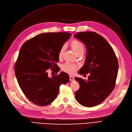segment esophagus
<instances>
[{
	"label": "esophagus",
	"instance_id": "34e87169",
	"mask_svg": "<svg viewBox=\"0 0 132 132\" xmlns=\"http://www.w3.org/2000/svg\"><path fill=\"white\" fill-rule=\"evenodd\" d=\"M69 79H70V81H74V77H73V76L70 75L69 76Z\"/></svg>",
	"mask_w": 132,
	"mask_h": 132
}]
</instances>
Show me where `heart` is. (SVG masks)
I'll use <instances>...</instances> for the list:
<instances>
[{
    "label": "heart",
    "mask_w": 132,
    "mask_h": 132,
    "mask_svg": "<svg viewBox=\"0 0 132 132\" xmlns=\"http://www.w3.org/2000/svg\"><path fill=\"white\" fill-rule=\"evenodd\" d=\"M70 46L71 48L73 50L74 52L77 55L80 53L84 52V48L82 43L80 41L77 40V39H73L70 42ZM65 51V47L63 46L61 48L59 52H58V57L59 58H62L63 57V55ZM78 68V65L70 63H65L62 66V70L65 71L66 73L69 74H73L75 73V72Z\"/></svg>",
    "instance_id": "1"
}]
</instances>
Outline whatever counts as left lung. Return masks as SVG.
<instances>
[{
    "mask_svg": "<svg viewBox=\"0 0 132 132\" xmlns=\"http://www.w3.org/2000/svg\"><path fill=\"white\" fill-rule=\"evenodd\" d=\"M74 37L86 46L84 65L79 73H90L87 80L75 78L80 85L75 96L82 106L99 105L114 88L118 71L116 55L111 45L100 35L94 32H80Z\"/></svg>",
    "mask_w": 132,
    "mask_h": 132,
    "instance_id": "1",
    "label": "left lung"
}]
</instances>
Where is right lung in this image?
I'll return each instance as SVG.
<instances>
[{"mask_svg": "<svg viewBox=\"0 0 132 132\" xmlns=\"http://www.w3.org/2000/svg\"><path fill=\"white\" fill-rule=\"evenodd\" d=\"M71 36L68 32L43 33L26 41L21 47L15 73L23 93L38 106H46L57 97L59 86L69 81L68 74L48 76V69L58 73V52Z\"/></svg>", "mask_w": 132, "mask_h": 132, "instance_id": "right-lung-1", "label": "right lung"}]
</instances>
